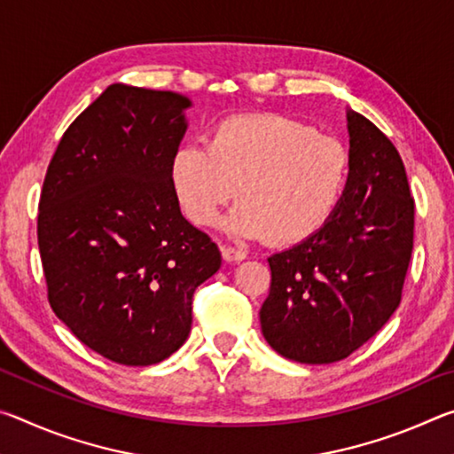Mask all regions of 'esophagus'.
Here are the masks:
<instances>
[{"instance_id":"esophagus-1","label":"esophagus","mask_w":454,"mask_h":454,"mask_svg":"<svg viewBox=\"0 0 454 454\" xmlns=\"http://www.w3.org/2000/svg\"><path fill=\"white\" fill-rule=\"evenodd\" d=\"M220 252H222V258H224L226 262H242V260L246 258V252L230 248V246H222Z\"/></svg>"}]
</instances>
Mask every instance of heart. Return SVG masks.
<instances>
[{
  "label": "heart",
  "instance_id": "b5f03b06",
  "mask_svg": "<svg viewBox=\"0 0 454 454\" xmlns=\"http://www.w3.org/2000/svg\"><path fill=\"white\" fill-rule=\"evenodd\" d=\"M348 168V150L306 121L242 114L218 121L206 148L182 144L172 156L170 180L192 224H214L238 196L242 202L226 220L228 232L296 244L334 216Z\"/></svg>",
  "mask_w": 454,
  "mask_h": 454
}]
</instances>
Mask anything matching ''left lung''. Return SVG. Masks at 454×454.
<instances>
[{
    "label": "left lung",
    "mask_w": 454,
    "mask_h": 454,
    "mask_svg": "<svg viewBox=\"0 0 454 454\" xmlns=\"http://www.w3.org/2000/svg\"><path fill=\"white\" fill-rule=\"evenodd\" d=\"M350 168L340 206L309 240L268 258L260 309L266 342L284 358L330 364L387 325L401 304L414 236V200L393 142L348 110Z\"/></svg>",
    "instance_id": "8db88e82"
}]
</instances>
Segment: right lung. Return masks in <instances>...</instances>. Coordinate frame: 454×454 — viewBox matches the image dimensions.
<instances>
[{
  "instance_id": "1",
  "label": "right lung",
  "mask_w": 454,
  "mask_h": 454,
  "mask_svg": "<svg viewBox=\"0 0 454 454\" xmlns=\"http://www.w3.org/2000/svg\"><path fill=\"white\" fill-rule=\"evenodd\" d=\"M190 106L176 91L112 83L66 129L45 174L37 244L50 306L112 363L174 355L194 290L222 264L172 190Z\"/></svg>"
}]
</instances>
